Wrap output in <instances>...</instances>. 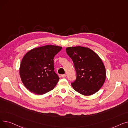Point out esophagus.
Wrapping results in <instances>:
<instances>
[{
    "mask_svg": "<svg viewBox=\"0 0 128 128\" xmlns=\"http://www.w3.org/2000/svg\"><path fill=\"white\" fill-rule=\"evenodd\" d=\"M66 75L65 74H63V75H61V77L63 78H65V77H66Z\"/></svg>",
    "mask_w": 128,
    "mask_h": 128,
    "instance_id": "34e87169",
    "label": "esophagus"
}]
</instances>
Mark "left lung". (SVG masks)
Instances as JSON below:
<instances>
[{"label": "left lung", "instance_id": "1", "mask_svg": "<svg viewBox=\"0 0 128 128\" xmlns=\"http://www.w3.org/2000/svg\"><path fill=\"white\" fill-rule=\"evenodd\" d=\"M66 51L76 72V79L71 83L73 89L86 96L97 92L106 78L105 66L99 56L91 49L80 46L68 47Z\"/></svg>", "mask_w": 128, "mask_h": 128}]
</instances>
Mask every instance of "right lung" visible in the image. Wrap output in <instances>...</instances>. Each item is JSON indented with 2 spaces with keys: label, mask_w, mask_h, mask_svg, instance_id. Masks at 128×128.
I'll return each mask as SVG.
<instances>
[{
  "label": "right lung",
  "mask_w": 128,
  "mask_h": 128,
  "mask_svg": "<svg viewBox=\"0 0 128 128\" xmlns=\"http://www.w3.org/2000/svg\"><path fill=\"white\" fill-rule=\"evenodd\" d=\"M61 49V46L46 45L33 49L24 56L20 75L30 91L42 95L56 86L60 78L54 70L53 58Z\"/></svg>",
  "instance_id": "right-lung-1"
}]
</instances>
